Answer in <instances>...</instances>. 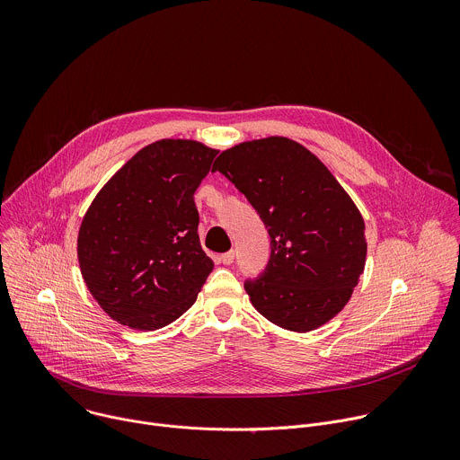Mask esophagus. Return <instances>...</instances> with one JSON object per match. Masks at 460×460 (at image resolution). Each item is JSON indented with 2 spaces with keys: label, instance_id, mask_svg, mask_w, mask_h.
Wrapping results in <instances>:
<instances>
[{
  "label": "esophagus",
  "instance_id": "obj_1",
  "mask_svg": "<svg viewBox=\"0 0 460 460\" xmlns=\"http://www.w3.org/2000/svg\"><path fill=\"white\" fill-rule=\"evenodd\" d=\"M233 260H234V251H229V252H224L222 256H220V261L224 266H229V264H233Z\"/></svg>",
  "mask_w": 460,
  "mask_h": 460
}]
</instances>
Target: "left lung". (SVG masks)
<instances>
[{"label":"left lung","mask_w":460,"mask_h":460,"mask_svg":"<svg viewBox=\"0 0 460 460\" xmlns=\"http://www.w3.org/2000/svg\"><path fill=\"white\" fill-rule=\"evenodd\" d=\"M220 171L245 194L271 236V258L245 291L254 309L307 333L349 302L366 266V226L351 196L309 149L284 137L224 151Z\"/></svg>","instance_id":"1"}]
</instances>
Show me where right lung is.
<instances>
[{"label":"right lung","instance_id":"1","mask_svg":"<svg viewBox=\"0 0 460 460\" xmlns=\"http://www.w3.org/2000/svg\"><path fill=\"white\" fill-rule=\"evenodd\" d=\"M217 155L196 140H158L96 194L80 226L78 261L112 320L155 332L194 304L215 264L200 245L192 196Z\"/></svg>","mask_w":460,"mask_h":460}]
</instances>
